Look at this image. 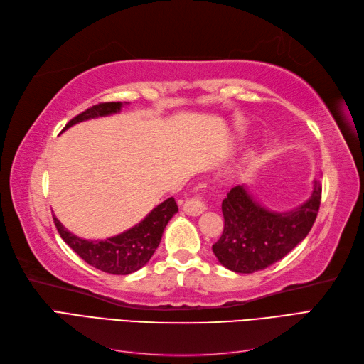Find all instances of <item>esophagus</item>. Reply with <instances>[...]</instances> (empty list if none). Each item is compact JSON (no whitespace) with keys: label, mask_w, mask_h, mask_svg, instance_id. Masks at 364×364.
<instances>
[{"label":"esophagus","mask_w":364,"mask_h":364,"mask_svg":"<svg viewBox=\"0 0 364 364\" xmlns=\"http://www.w3.org/2000/svg\"><path fill=\"white\" fill-rule=\"evenodd\" d=\"M205 209H206V205H205V202H203L200 196H194V197H191V199H188L183 203V211L188 215H193V217L200 215L205 211Z\"/></svg>","instance_id":"obj_1"}]
</instances>
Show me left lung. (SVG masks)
Instances as JSON below:
<instances>
[{"label": "left lung", "instance_id": "obj_1", "mask_svg": "<svg viewBox=\"0 0 364 364\" xmlns=\"http://www.w3.org/2000/svg\"><path fill=\"white\" fill-rule=\"evenodd\" d=\"M322 183L314 181L311 197L289 213L269 211L237 185L222 202L225 229L213 252L218 262L237 273L264 270L282 259L310 232L321 206Z\"/></svg>", "mask_w": 364, "mask_h": 364}]
</instances>
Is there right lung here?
<instances>
[{"mask_svg":"<svg viewBox=\"0 0 364 364\" xmlns=\"http://www.w3.org/2000/svg\"><path fill=\"white\" fill-rule=\"evenodd\" d=\"M121 107H123L121 102L95 105L74 117L63 130L86 119L117 114L121 111ZM178 211V205L173 197H170L150 211V214L134 228L124 230L123 234L100 241L79 238L71 234L68 229H65L56 217H53V220L65 243L90 266L112 274H129L144 267L149 262L161 243L165 226Z\"/></svg>","mask_w":364,"mask_h":364,"instance_id":"1","label":"right lung"}]
</instances>
